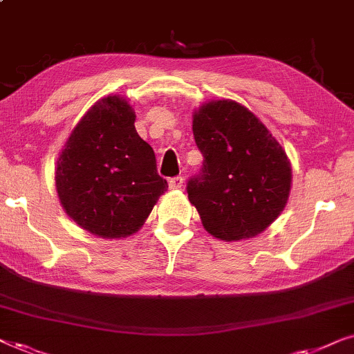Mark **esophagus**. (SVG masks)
Returning <instances> with one entry per match:
<instances>
[{"label":"esophagus","mask_w":354,"mask_h":354,"mask_svg":"<svg viewBox=\"0 0 354 354\" xmlns=\"http://www.w3.org/2000/svg\"><path fill=\"white\" fill-rule=\"evenodd\" d=\"M183 187V178L182 177H174L169 180V188L171 190H180V188Z\"/></svg>","instance_id":"34e87169"}]
</instances>
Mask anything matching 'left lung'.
Instances as JSON below:
<instances>
[{
  "label": "left lung",
  "instance_id": "left-lung-1",
  "mask_svg": "<svg viewBox=\"0 0 354 354\" xmlns=\"http://www.w3.org/2000/svg\"><path fill=\"white\" fill-rule=\"evenodd\" d=\"M192 129L205 161L187 192L205 230L224 241L263 234L287 206L292 188L282 145L234 100L200 106L193 111Z\"/></svg>",
  "mask_w": 354,
  "mask_h": 354
}]
</instances>
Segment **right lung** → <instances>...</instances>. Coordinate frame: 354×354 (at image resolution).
I'll use <instances>...</instances> for the list:
<instances>
[{
    "mask_svg": "<svg viewBox=\"0 0 354 354\" xmlns=\"http://www.w3.org/2000/svg\"><path fill=\"white\" fill-rule=\"evenodd\" d=\"M135 118L124 96L98 100L77 122L55 167L62 209L101 239L138 232L167 190L153 148L135 130Z\"/></svg>",
    "mask_w": 354,
    "mask_h": 354,
    "instance_id": "1",
    "label": "right lung"
}]
</instances>
